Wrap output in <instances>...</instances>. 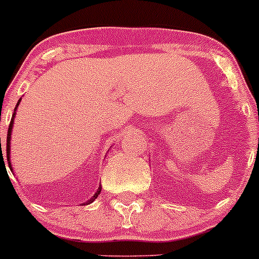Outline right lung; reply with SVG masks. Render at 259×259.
I'll return each instance as SVG.
<instances>
[{
    "instance_id": "add662e5",
    "label": "right lung",
    "mask_w": 259,
    "mask_h": 259,
    "mask_svg": "<svg viewBox=\"0 0 259 259\" xmlns=\"http://www.w3.org/2000/svg\"><path fill=\"white\" fill-rule=\"evenodd\" d=\"M21 99L22 98H19V101L17 102V106H16V108H14V112H13V114H12V119H11V123H10V126H8V134H7V146H6V150H7V161H8V167H10V169L11 171L13 172V169H12V163H11V135H12V129H13V123H14V116H16V112H17V108H18V106H19V103H21ZM0 146H1V139H0ZM101 190H102V187L99 186V188L97 189V192L95 193V194H93V197L90 199V200H87L86 203H83L82 204V205H87V204H91L92 203L93 200H96V198L98 197V194L99 193H101Z\"/></svg>"
}]
</instances>
